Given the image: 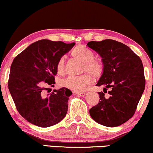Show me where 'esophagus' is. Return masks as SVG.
<instances>
[{
    "instance_id": "34e87169",
    "label": "esophagus",
    "mask_w": 153,
    "mask_h": 153,
    "mask_svg": "<svg viewBox=\"0 0 153 153\" xmlns=\"http://www.w3.org/2000/svg\"><path fill=\"white\" fill-rule=\"evenodd\" d=\"M74 94L76 95L80 96V97H84L86 95V92H79V91H74Z\"/></svg>"
}]
</instances>
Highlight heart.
Instances as JSON below:
<instances>
[{"mask_svg": "<svg viewBox=\"0 0 153 153\" xmlns=\"http://www.w3.org/2000/svg\"><path fill=\"white\" fill-rule=\"evenodd\" d=\"M72 54L84 63V71H88L95 77L101 76L103 71V65L101 62L94 60V52L84 46H78L72 51ZM65 56H61L56 64V70L61 74L65 69ZM92 82L91 77L88 74L80 76H69L60 81L61 86L67 88L74 91H82Z\"/></svg>", "mask_w": 153, "mask_h": 153, "instance_id": "1", "label": "heart"}]
</instances>
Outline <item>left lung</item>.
I'll use <instances>...</instances> for the list:
<instances>
[{
	"label": "left lung",
	"mask_w": 153,
	"mask_h": 153,
	"mask_svg": "<svg viewBox=\"0 0 153 153\" xmlns=\"http://www.w3.org/2000/svg\"><path fill=\"white\" fill-rule=\"evenodd\" d=\"M87 47L102 59L103 71L97 86H104V97L99 92L100 101L89 110L98 123L116 127L128 121L135 112L146 86L144 69L140 58L127 45L114 39L88 42Z\"/></svg>",
	"instance_id": "1"
}]
</instances>
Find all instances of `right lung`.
I'll return each mask as SVG.
<instances>
[{
    "label": "right lung",
    "instance_id": "right-lung-1",
    "mask_svg": "<svg viewBox=\"0 0 153 153\" xmlns=\"http://www.w3.org/2000/svg\"><path fill=\"white\" fill-rule=\"evenodd\" d=\"M74 45L41 39L29 45L13 59L9 91L19 114L33 125L50 127L67 114L72 92L65 87L48 94L45 90L54 86L58 60Z\"/></svg>",
    "mask_w": 153,
    "mask_h": 153
}]
</instances>
